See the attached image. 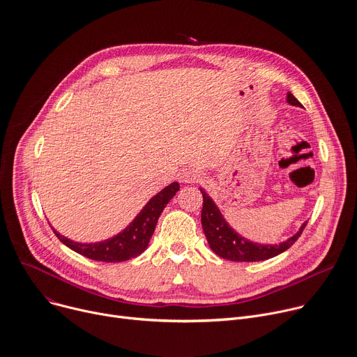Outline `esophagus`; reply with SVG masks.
<instances>
[{
  "mask_svg": "<svg viewBox=\"0 0 357 357\" xmlns=\"http://www.w3.org/2000/svg\"><path fill=\"white\" fill-rule=\"evenodd\" d=\"M199 179H201V174L197 169H189L182 176V181L186 183H197L199 182Z\"/></svg>",
  "mask_w": 357,
  "mask_h": 357,
  "instance_id": "1",
  "label": "esophagus"
}]
</instances>
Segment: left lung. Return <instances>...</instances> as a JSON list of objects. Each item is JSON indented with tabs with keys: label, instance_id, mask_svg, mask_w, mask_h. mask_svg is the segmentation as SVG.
<instances>
[{
	"label": "left lung",
	"instance_id": "1",
	"mask_svg": "<svg viewBox=\"0 0 357 357\" xmlns=\"http://www.w3.org/2000/svg\"><path fill=\"white\" fill-rule=\"evenodd\" d=\"M286 101L290 105L302 107V104L295 98L294 95L287 92ZM204 197V206L201 213V222L202 228L205 232V236L208 239V243L211 249L220 257L228 259V261L234 262H259V261H266V259L275 257L279 253L284 252L294 245L299 236L302 235L305 226L307 222H305L298 234H295L287 241L279 243V245H261V243H253L241 235H238L229 223L225 220L222 216L219 208L215 205V202L209 198L208 193L199 188Z\"/></svg>",
	"mask_w": 357,
	"mask_h": 357
}]
</instances>
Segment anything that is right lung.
<instances>
[{"label":"right lung","mask_w":357,"mask_h":357,"mask_svg":"<svg viewBox=\"0 0 357 357\" xmlns=\"http://www.w3.org/2000/svg\"><path fill=\"white\" fill-rule=\"evenodd\" d=\"M178 190H179L178 182H172L171 185L162 189L144 206V209L138 213V216L129 223L122 232L102 242H95V243L74 242L66 236L59 235L52 226L51 228L56 235V238L63 245L85 257L92 259V261L123 262V261H128V259L137 257L148 248V243L151 241V236L153 235L156 222L162 211L165 209L168 202L176 195Z\"/></svg>","instance_id":"add662e5"}]
</instances>
